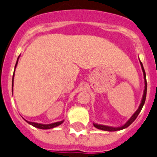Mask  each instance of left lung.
<instances>
[{"mask_svg":"<svg viewBox=\"0 0 157 157\" xmlns=\"http://www.w3.org/2000/svg\"><path fill=\"white\" fill-rule=\"evenodd\" d=\"M139 61H140V67H141L142 72H143V74H144V90L143 97H142L141 101H140V105H139L138 109L135 111V113L131 116L130 119H129L123 125H121V126H119V127H112V126H108V125H101V124H97V123H95V122H94L93 125L95 128H98V129H101V130H103V131H106V132H116V131H120V130H122V129L126 128L128 127L129 125H130L131 124H132V122H133L136 119V118L138 117V114L140 113V112L141 111L144 104V103H145V100H146V96H147V85L146 73H145L144 69V67H143V64H142V63L140 62V59H139Z\"/></svg>","mask_w":157,"mask_h":157,"instance_id":"8db88e82","label":"left lung"}]
</instances>
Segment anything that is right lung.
Segmentation results:
<instances>
[{"mask_svg":"<svg viewBox=\"0 0 157 157\" xmlns=\"http://www.w3.org/2000/svg\"><path fill=\"white\" fill-rule=\"evenodd\" d=\"M19 56H20V55H19V56H18V58H17V63H16V66H15V69H16V68H17V64H18ZM14 72H15V70H14ZM13 80H14V73H13V79H12V93H13ZM24 120H25V122H27V123L29 124V125H32V126H34L35 128H40V129H51V128H53L59 126V125H60L61 124H62L63 122H64V120H62V121H59V122H54V123H51V124H41V123H37V122H29V121L25 120V119H24Z\"/></svg>","mask_w":157,"mask_h":157,"instance_id":"1","label":"right lung"}]
</instances>
